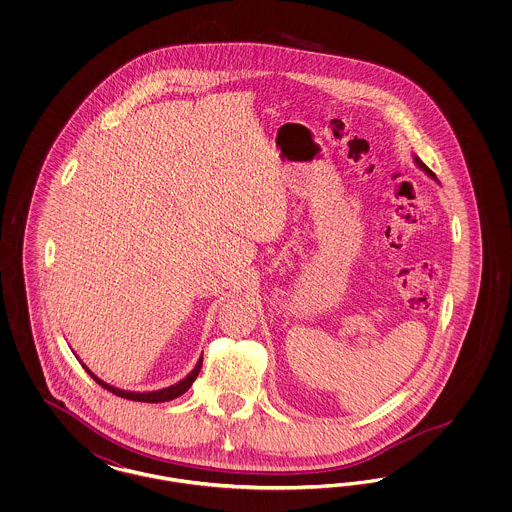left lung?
Listing matches in <instances>:
<instances>
[{"instance_id":"8db88e82","label":"left lung","mask_w":512,"mask_h":512,"mask_svg":"<svg viewBox=\"0 0 512 512\" xmlns=\"http://www.w3.org/2000/svg\"><path fill=\"white\" fill-rule=\"evenodd\" d=\"M413 159H414V165H416V167H418V169H420V171L426 172V174H428V176H430V178H434V180H436V182H438V178H436V174H434V172L430 171V169H428V167H426V165H424V163H422V161H420V159H418V157H416V155H413Z\"/></svg>"}]
</instances>
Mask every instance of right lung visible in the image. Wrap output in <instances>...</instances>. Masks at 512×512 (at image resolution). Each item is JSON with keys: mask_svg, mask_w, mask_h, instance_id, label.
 <instances>
[{"mask_svg": "<svg viewBox=\"0 0 512 512\" xmlns=\"http://www.w3.org/2000/svg\"><path fill=\"white\" fill-rule=\"evenodd\" d=\"M82 363V361H80ZM201 365H203V357H199V361H197V365L194 366V370L186 376V378H182L180 382H176V384H172L169 388H163V390H155V391H128L121 390V388H115V386H111V384H107V382H103L101 378H98L88 366L82 363L84 366V370L98 382L101 388H105L107 391H111V393H115V395H119L122 399H130V401H144V403H163V401H172V399H176V397H180L182 393H186V391L192 388V384L195 382V378H197V374H199V370H201Z\"/></svg>", "mask_w": 512, "mask_h": 512, "instance_id": "1", "label": "right lung"}]
</instances>
